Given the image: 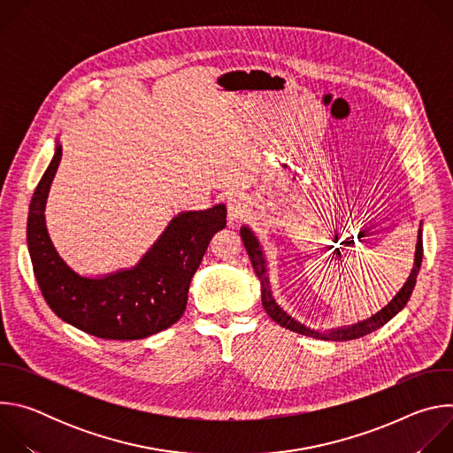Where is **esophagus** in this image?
Here are the masks:
<instances>
[{
	"mask_svg": "<svg viewBox=\"0 0 453 453\" xmlns=\"http://www.w3.org/2000/svg\"><path fill=\"white\" fill-rule=\"evenodd\" d=\"M249 213V204L243 197L233 196L227 199V219L229 222H238Z\"/></svg>",
	"mask_w": 453,
	"mask_h": 453,
	"instance_id": "obj_1",
	"label": "esophagus"
}]
</instances>
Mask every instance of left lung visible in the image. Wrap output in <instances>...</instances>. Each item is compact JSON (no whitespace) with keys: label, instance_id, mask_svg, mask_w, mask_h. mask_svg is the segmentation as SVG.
I'll list each match as a JSON object with an SVG mask.
<instances>
[{"label":"left lung","instance_id":"8db88e82","mask_svg":"<svg viewBox=\"0 0 453 453\" xmlns=\"http://www.w3.org/2000/svg\"><path fill=\"white\" fill-rule=\"evenodd\" d=\"M423 224V222H421ZM240 236L242 242L247 249L249 260L252 264V269L260 280L262 285V304L265 308V311L269 313V317L278 322L280 326L306 335V337H313V339H320V341H335V342H342V341H353V339H360L378 328H381L385 322H389L398 311L403 310V306L407 304L414 287H416V278L421 267V260H423V231L421 226L418 229V243H416V252H414V267L411 271V276L407 278L405 285L400 288V292L391 299V303H387L380 311H376L374 315H371L369 319L358 320L355 325H348V326H341V328H332V330H313L303 322H299L296 317H292L290 313H287L274 299L273 296V288H271V280H269V269H267V260H265V252L264 247L257 240V236L254 234V231L249 226H242L240 227Z\"/></svg>","mask_w":453,"mask_h":453}]
</instances>
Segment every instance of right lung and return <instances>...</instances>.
I'll use <instances>...</instances> for the list:
<instances>
[{"label": "right lung", "instance_id": "right-lung-1", "mask_svg": "<svg viewBox=\"0 0 453 453\" xmlns=\"http://www.w3.org/2000/svg\"><path fill=\"white\" fill-rule=\"evenodd\" d=\"M60 157L57 142L34 191L27 224L34 274L48 306L68 325L107 341H138L170 328L184 313L191 278L213 234L226 227V204L175 215L134 267L82 276L57 252L44 219Z\"/></svg>", "mask_w": 453, "mask_h": 453}]
</instances>
